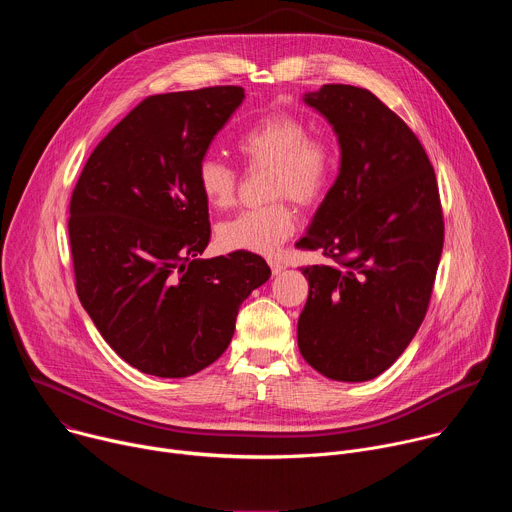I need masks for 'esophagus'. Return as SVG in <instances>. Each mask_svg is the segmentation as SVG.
I'll return each instance as SVG.
<instances>
[{
  "mask_svg": "<svg viewBox=\"0 0 512 512\" xmlns=\"http://www.w3.org/2000/svg\"><path fill=\"white\" fill-rule=\"evenodd\" d=\"M267 263H269L273 275H277V273H281L285 269V263L279 257H271V259H267Z\"/></svg>",
  "mask_w": 512,
  "mask_h": 512,
  "instance_id": "1",
  "label": "esophagus"
}]
</instances>
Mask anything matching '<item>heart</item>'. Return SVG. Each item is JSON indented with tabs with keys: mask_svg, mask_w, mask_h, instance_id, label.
I'll use <instances>...</instances> for the list:
<instances>
[{
	"mask_svg": "<svg viewBox=\"0 0 512 512\" xmlns=\"http://www.w3.org/2000/svg\"><path fill=\"white\" fill-rule=\"evenodd\" d=\"M237 150L249 166H271L269 196H289L312 206L332 188L338 166V143L328 135H312L304 117L271 113L237 139ZM196 184L214 208H231L237 200L239 174L216 156H206L196 166ZM296 210L285 198L239 212L218 225V241L235 251L273 255L296 231Z\"/></svg>",
	"mask_w": 512,
	"mask_h": 512,
	"instance_id": "b5f03b06",
	"label": "heart"
}]
</instances>
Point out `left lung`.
<instances>
[{"label":"left lung","instance_id":"1","mask_svg":"<svg viewBox=\"0 0 512 512\" xmlns=\"http://www.w3.org/2000/svg\"><path fill=\"white\" fill-rule=\"evenodd\" d=\"M304 103L332 125L340 172L298 243L334 261L302 267L298 346L332 381H371L425 318L444 247L440 192L415 133L371 91L324 85Z\"/></svg>","mask_w":512,"mask_h":512}]
</instances>
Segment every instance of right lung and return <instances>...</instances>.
<instances>
[{
  "label": "right lung",
  "instance_id": "obj_1",
  "mask_svg": "<svg viewBox=\"0 0 512 512\" xmlns=\"http://www.w3.org/2000/svg\"><path fill=\"white\" fill-rule=\"evenodd\" d=\"M241 87L143 99L97 145L70 198L77 294L105 342L133 369L190 377L221 356L241 304L271 269L210 241L196 166L243 103Z\"/></svg>",
  "mask_w": 512,
  "mask_h": 512
}]
</instances>
